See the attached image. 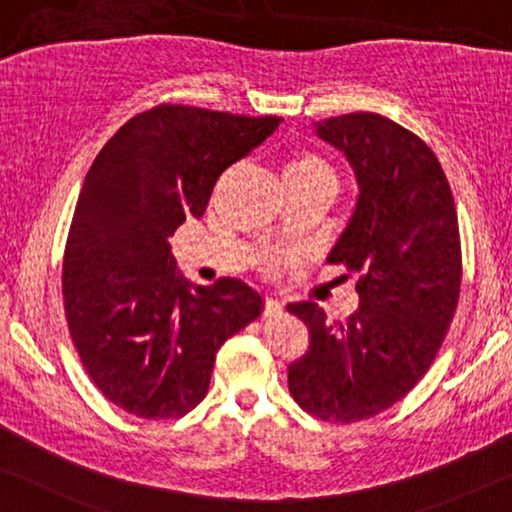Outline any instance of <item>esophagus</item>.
Instances as JSON below:
<instances>
[{"label": "esophagus", "mask_w": 512, "mask_h": 512, "mask_svg": "<svg viewBox=\"0 0 512 512\" xmlns=\"http://www.w3.org/2000/svg\"><path fill=\"white\" fill-rule=\"evenodd\" d=\"M283 313V301L278 299H266L264 301V318H276V315Z\"/></svg>", "instance_id": "esophagus-1"}]
</instances>
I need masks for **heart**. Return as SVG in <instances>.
I'll list each match as a JSON object with an SVG mask.
<instances>
[{
	"instance_id": "b5f03b06",
	"label": "heart",
	"mask_w": 512,
	"mask_h": 512,
	"mask_svg": "<svg viewBox=\"0 0 512 512\" xmlns=\"http://www.w3.org/2000/svg\"><path fill=\"white\" fill-rule=\"evenodd\" d=\"M283 183L287 185H313L327 183L334 185V171L322 157L313 153H297L290 157L283 169ZM269 266H276V259H269Z\"/></svg>"
}]
</instances>
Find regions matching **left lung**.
I'll return each mask as SVG.
<instances>
[{"instance_id":"1","label":"left lung","mask_w":512,"mask_h":512,"mask_svg":"<svg viewBox=\"0 0 512 512\" xmlns=\"http://www.w3.org/2000/svg\"><path fill=\"white\" fill-rule=\"evenodd\" d=\"M350 162L357 204L327 257L357 273L359 308L327 322L313 301L287 311L311 331L290 364L294 401L329 422H359L401 401L429 371L459 301L462 248L450 183L422 139L378 113L315 122Z\"/></svg>"}]
</instances>
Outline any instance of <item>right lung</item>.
Listing matches in <instances>:
<instances>
[{"mask_svg": "<svg viewBox=\"0 0 512 512\" xmlns=\"http://www.w3.org/2000/svg\"><path fill=\"white\" fill-rule=\"evenodd\" d=\"M280 122L162 104L127 120L92 162L64 250V313L92 383L127 413H190L220 345L262 313L243 280H185L169 236L204 215L222 171Z\"/></svg>", "mask_w": 512, "mask_h": 512, "instance_id": "add662e5", "label": "right lung"}]
</instances>
